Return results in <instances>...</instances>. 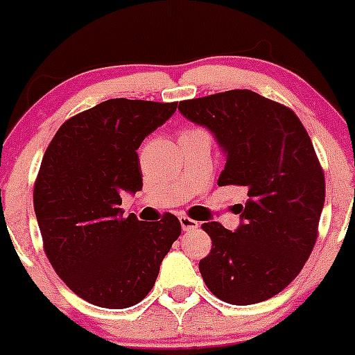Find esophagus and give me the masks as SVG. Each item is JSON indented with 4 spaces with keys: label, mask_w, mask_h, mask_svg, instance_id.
<instances>
[{
    "label": "esophagus",
    "mask_w": 355,
    "mask_h": 355,
    "mask_svg": "<svg viewBox=\"0 0 355 355\" xmlns=\"http://www.w3.org/2000/svg\"><path fill=\"white\" fill-rule=\"evenodd\" d=\"M180 225H182V230L189 232V230H196L199 227V223L196 220H191L189 216H180Z\"/></svg>",
    "instance_id": "obj_1"
}]
</instances>
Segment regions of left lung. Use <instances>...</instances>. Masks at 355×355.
<instances>
[{"mask_svg":"<svg viewBox=\"0 0 355 355\" xmlns=\"http://www.w3.org/2000/svg\"><path fill=\"white\" fill-rule=\"evenodd\" d=\"M178 110L223 149L218 185H241L249 198L235 232L202 225L213 242L199 261L204 284L235 306L271 299L300 273L318 239L324 173L309 134L292 110L249 89L189 99Z\"/></svg>","mask_w":355,"mask_h":355,"instance_id":"1","label":"left lung"}]
</instances>
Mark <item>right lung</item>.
Returning <instances> with one entry per match:
<instances>
[{
	"instance_id": "1",
	"label": "right lung",
	"mask_w": 355,
	"mask_h": 355,
	"mask_svg": "<svg viewBox=\"0 0 355 355\" xmlns=\"http://www.w3.org/2000/svg\"><path fill=\"white\" fill-rule=\"evenodd\" d=\"M177 103L108 99L68 118L42 156L34 211L58 277L87 302L125 309L141 302L182 227L175 214L123 218L121 194L142 189L137 149Z\"/></svg>"
}]
</instances>
